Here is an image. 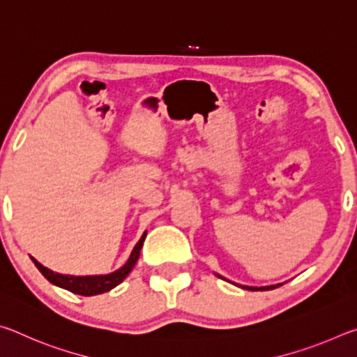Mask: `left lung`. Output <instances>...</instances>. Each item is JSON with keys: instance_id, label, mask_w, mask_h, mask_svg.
<instances>
[{"instance_id": "left-lung-1", "label": "left lung", "mask_w": 357, "mask_h": 357, "mask_svg": "<svg viewBox=\"0 0 357 357\" xmlns=\"http://www.w3.org/2000/svg\"><path fill=\"white\" fill-rule=\"evenodd\" d=\"M282 283H279V285H273V287H259V288H257V287H244L245 289H252V291H268V289H274V288H277V287H280Z\"/></svg>"}]
</instances>
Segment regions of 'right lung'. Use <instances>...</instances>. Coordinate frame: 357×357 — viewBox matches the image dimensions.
<instances>
[{"label": "right lung", "instance_id": "add662e5", "mask_svg": "<svg viewBox=\"0 0 357 357\" xmlns=\"http://www.w3.org/2000/svg\"><path fill=\"white\" fill-rule=\"evenodd\" d=\"M144 238H146V233H143V236L134 247V250H132L128 263H126L121 269L114 271V273L108 274V275H86V277L63 275V274H56V273H53V271L44 268V266L36 261L34 258H31V259L36 264V268L40 271V274L44 275L48 282L53 283V285L61 287L64 289H68V291H70V293H75L80 296H94V294L110 291L112 288L119 285V283L129 275L130 271L134 269L138 257H140V250H142V245L144 243Z\"/></svg>", "mask_w": 357, "mask_h": 357}]
</instances>
